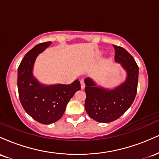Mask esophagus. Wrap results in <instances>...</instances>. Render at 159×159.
Instances as JSON below:
<instances>
[{"label": "esophagus", "mask_w": 159, "mask_h": 159, "mask_svg": "<svg viewBox=\"0 0 159 159\" xmlns=\"http://www.w3.org/2000/svg\"><path fill=\"white\" fill-rule=\"evenodd\" d=\"M81 89L82 90H84L85 87V84H84V80H81Z\"/></svg>", "instance_id": "obj_1"}]
</instances>
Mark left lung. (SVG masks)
Wrapping results in <instances>:
<instances>
[{
	"label": "left lung",
	"instance_id": "left-lung-1",
	"mask_svg": "<svg viewBox=\"0 0 159 159\" xmlns=\"http://www.w3.org/2000/svg\"><path fill=\"white\" fill-rule=\"evenodd\" d=\"M114 59L127 73L125 81L113 90L97 86L90 78H85V110L98 123H111L117 120L130 107L137 94L139 68L133 57L125 49L113 45Z\"/></svg>",
	"mask_w": 159,
	"mask_h": 159
}]
</instances>
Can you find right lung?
I'll list each match as a JSON object with an SVG mask.
<instances>
[{
	"label": "right lung",
	"instance_id": "1",
	"mask_svg": "<svg viewBox=\"0 0 159 159\" xmlns=\"http://www.w3.org/2000/svg\"><path fill=\"white\" fill-rule=\"evenodd\" d=\"M52 44L39 43L25 54L18 69V90L19 99L25 111L42 124H52L63 116L67 104L81 84L75 80L70 84L43 85L33 75L36 57Z\"/></svg>",
	"mask_w": 159,
	"mask_h": 159
}]
</instances>
